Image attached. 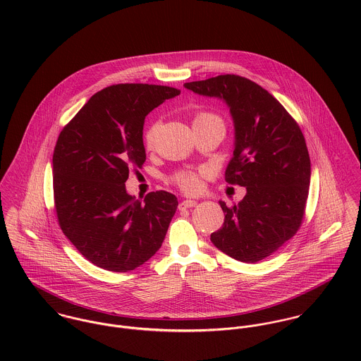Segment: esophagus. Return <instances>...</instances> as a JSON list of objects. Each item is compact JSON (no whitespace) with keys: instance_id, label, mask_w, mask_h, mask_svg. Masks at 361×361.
<instances>
[{"instance_id":"34e87169","label":"esophagus","mask_w":361,"mask_h":361,"mask_svg":"<svg viewBox=\"0 0 361 361\" xmlns=\"http://www.w3.org/2000/svg\"><path fill=\"white\" fill-rule=\"evenodd\" d=\"M196 202L195 200H183V202H180V204H179V208L180 209H183V208H192V207H196Z\"/></svg>"}]
</instances>
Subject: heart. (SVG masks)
Returning a JSON list of instances; mask_svg holds the SVG:
<instances>
[{
    "label": "heart",
    "mask_w": 361,
    "mask_h": 361,
    "mask_svg": "<svg viewBox=\"0 0 361 361\" xmlns=\"http://www.w3.org/2000/svg\"><path fill=\"white\" fill-rule=\"evenodd\" d=\"M159 125L161 123L158 121H155L152 125H149V128L145 132L143 140H145L146 149H149V150H152L154 147L155 140H157V136H158V130H159ZM214 126L224 128V122L218 115H215L212 112L202 111V112H197L193 116V128L195 129H204V128H214ZM175 182H176L178 188L182 192L188 193V195H193V193L199 192L200 188H202V176L199 173H195V172L179 173L175 178Z\"/></svg>",
    "instance_id": "1"
}]
</instances>
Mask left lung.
Listing matches in <instances>:
<instances>
[{
	"label": "left lung",
	"instance_id": "obj_1",
	"mask_svg": "<svg viewBox=\"0 0 361 361\" xmlns=\"http://www.w3.org/2000/svg\"><path fill=\"white\" fill-rule=\"evenodd\" d=\"M185 87L228 104L235 150L225 180L247 190L235 206L219 202L225 219L211 242L229 257L257 262L292 239L303 222L311 175L305 136L283 105L250 79L219 75Z\"/></svg>",
	"mask_w": 361,
	"mask_h": 361
}]
</instances>
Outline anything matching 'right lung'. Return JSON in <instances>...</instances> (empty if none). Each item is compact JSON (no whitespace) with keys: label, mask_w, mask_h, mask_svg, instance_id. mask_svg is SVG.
I'll use <instances>...</instances> for the list:
<instances>
[{"label":"right lung","mask_w":361,"mask_h":361,"mask_svg":"<svg viewBox=\"0 0 361 361\" xmlns=\"http://www.w3.org/2000/svg\"><path fill=\"white\" fill-rule=\"evenodd\" d=\"M180 90L121 83L97 92L61 130L52 155L54 204L63 235L94 265L128 272L161 247L178 199L165 190L145 202L126 193L130 168L146 161L149 112Z\"/></svg>","instance_id":"obj_1"}]
</instances>
